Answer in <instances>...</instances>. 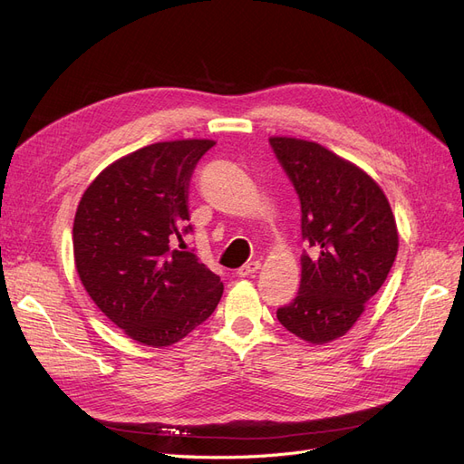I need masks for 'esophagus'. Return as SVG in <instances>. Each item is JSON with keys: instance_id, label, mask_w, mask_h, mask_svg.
<instances>
[{"instance_id": "34e87169", "label": "esophagus", "mask_w": 464, "mask_h": 464, "mask_svg": "<svg viewBox=\"0 0 464 464\" xmlns=\"http://www.w3.org/2000/svg\"><path fill=\"white\" fill-rule=\"evenodd\" d=\"M259 269H261L259 261H249L237 269V276H251V275H256Z\"/></svg>"}]
</instances>
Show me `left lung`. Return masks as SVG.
I'll list each match as a JSON object with an SVG mask.
<instances>
[{"label": "left lung", "instance_id": "1", "mask_svg": "<svg viewBox=\"0 0 464 464\" xmlns=\"http://www.w3.org/2000/svg\"><path fill=\"white\" fill-rule=\"evenodd\" d=\"M302 208L298 296L278 307L290 333L312 344L339 339L382 288L397 257L399 234L391 205L375 181L312 141L271 137Z\"/></svg>", "mask_w": 464, "mask_h": 464}]
</instances>
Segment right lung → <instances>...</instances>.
<instances>
[{
	"label": "right lung",
	"mask_w": 464,
	"mask_h": 464,
	"mask_svg": "<svg viewBox=\"0 0 464 464\" xmlns=\"http://www.w3.org/2000/svg\"><path fill=\"white\" fill-rule=\"evenodd\" d=\"M208 139L154 143L110 164L82 193L73 254L82 286L133 341L162 348L215 312L220 276L186 251L188 189Z\"/></svg>",
	"instance_id": "right-lung-1"
}]
</instances>
